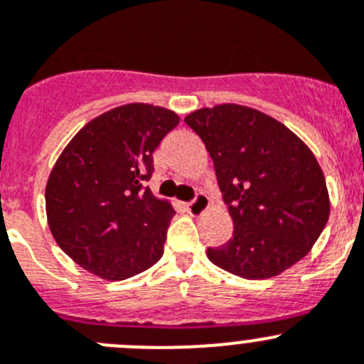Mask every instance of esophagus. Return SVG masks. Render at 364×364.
<instances>
[{"label": "esophagus", "mask_w": 364, "mask_h": 364, "mask_svg": "<svg viewBox=\"0 0 364 364\" xmlns=\"http://www.w3.org/2000/svg\"><path fill=\"white\" fill-rule=\"evenodd\" d=\"M208 208V198L205 194H198L190 203H186V210L192 215H199Z\"/></svg>", "instance_id": "1"}]
</instances>
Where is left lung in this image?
<instances>
[{
	"label": "left lung",
	"mask_w": 364,
	"mask_h": 364,
	"mask_svg": "<svg viewBox=\"0 0 364 364\" xmlns=\"http://www.w3.org/2000/svg\"><path fill=\"white\" fill-rule=\"evenodd\" d=\"M214 161L234 221L230 241L208 248L214 264L245 279L274 277L309 254L330 214L312 150L274 117L218 105L185 117Z\"/></svg>",
	"instance_id": "8db88e82"
}]
</instances>
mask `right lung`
<instances>
[{
  "label": "right lung",
  "mask_w": 364,
  "mask_h": 364,
  "mask_svg": "<svg viewBox=\"0 0 364 364\" xmlns=\"http://www.w3.org/2000/svg\"><path fill=\"white\" fill-rule=\"evenodd\" d=\"M178 123L163 107L123 105L65 146L45 190L47 219L55 243L85 270L121 281L161 259L176 212L146 181L154 150Z\"/></svg>",
  "instance_id": "1"
}]
</instances>
